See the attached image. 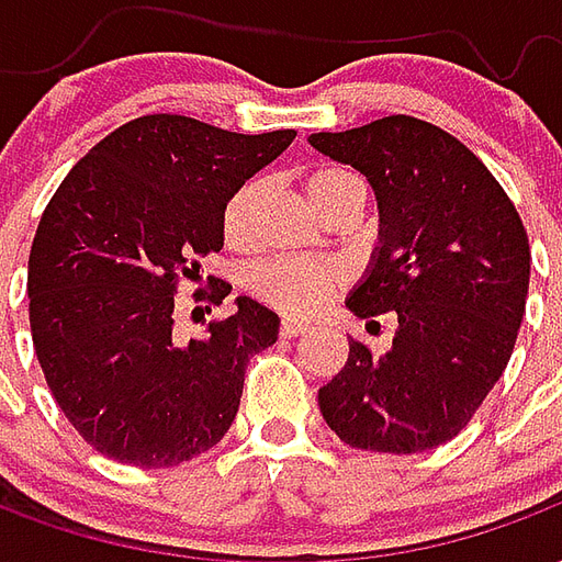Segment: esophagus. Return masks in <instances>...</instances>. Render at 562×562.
<instances>
[{
    "label": "esophagus",
    "instance_id": "34e87169",
    "mask_svg": "<svg viewBox=\"0 0 562 562\" xmlns=\"http://www.w3.org/2000/svg\"><path fill=\"white\" fill-rule=\"evenodd\" d=\"M282 337H301V334H306L310 330V325H304V322H297V318H282Z\"/></svg>",
    "mask_w": 562,
    "mask_h": 562
}]
</instances>
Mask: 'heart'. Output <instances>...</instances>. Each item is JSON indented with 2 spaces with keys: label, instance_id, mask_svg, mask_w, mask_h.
I'll return each instance as SVG.
<instances>
[{
  "label": "heart",
  "instance_id": "b5f03b06",
  "mask_svg": "<svg viewBox=\"0 0 562 562\" xmlns=\"http://www.w3.org/2000/svg\"><path fill=\"white\" fill-rule=\"evenodd\" d=\"M361 186V180L346 168H316L306 173L304 192L310 204L322 213L334 198ZM258 201V183H244L225 204L222 216V232L232 246H246L252 237V210ZM340 285V270L330 261H316V258H277L265 261L252 270L249 289L258 301L277 306L289 316H310L313 310L328 301Z\"/></svg>",
  "mask_w": 562,
  "mask_h": 562
}]
</instances>
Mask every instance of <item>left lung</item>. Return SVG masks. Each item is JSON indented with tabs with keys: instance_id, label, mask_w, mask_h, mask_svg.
<instances>
[{
	"instance_id": "obj_1",
	"label": "left lung",
	"mask_w": 562,
	"mask_h": 562,
	"mask_svg": "<svg viewBox=\"0 0 562 562\" xmlns=\"http://www.w3.org/2000/svg\"><path fill=\"white\" fill-rule=\"evenodd\" d=\"M310 144L373 186L379 246L346 297L358 318L397 316L385 355L349 340L318 389L346 446L418 454L458 436L503 376L530 289V240L482 159L415 116L394 114Z\"/></svg>"
}]
</instances>
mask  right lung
<instances>
[{"label": "right lung", "mask_w": 562, "mask_h": 562, "mask_svg": "<svg viewBox=\"0 0 562 562\" xmlns=\"http://www.w3.org/2000/svg\"><path fill=\"white\" fill-rule=\"evenodd\" d=\"M294 135L138 116L50 198L30 249L32 342L59 409L104 458L177 467L228 434L246 364L277 342L280 316L237 297V313L210 322L207 337L180 340L173 294L222 249L228 198Z\"/></svg>", "instance_id": "add662e5"}]
</instances>
